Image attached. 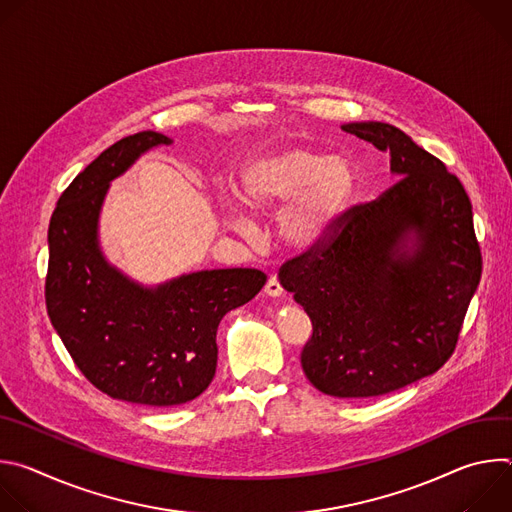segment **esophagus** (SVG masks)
I'll return each mask as SVG.
<instances>
[{
    "label": "esophagus",
    "mask_w": 512,
    "mask_h": 512,
    "mask_svg": "<svg viewBox=\"0 0 512 512\" xmlns=\"http://www.w3.org/2000/svg\"><path fill=\"white\" fill-rule=\"evenodd\" d=\"M281 291H283V287H281L279 279H277L275 275H271V277L267 279V283H265V294L277 298V296H281Z\"/></svg>",
    "instance_id": "esophagus-1"
}]
</instances>
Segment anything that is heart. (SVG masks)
I'll return each mask as SVG.
<instances>
[{"mask_svg":"<svg viewBox=\"0 0 512 512\" xmlns=\"http://www.w3.org/2000/svg\"><path fill=\"white\" fill-rule=\"evenodd\" d=\"M348 162L312 148H281L253 158L241 172V196L259 214L279 210V237L306 251L328 241L354 196ZM239 229L245 218L233 214Z\"/></svg>","mask_w":512,"mask_h":512,"instance_id":"b5f03b06","label":"heart"}]
</instances>
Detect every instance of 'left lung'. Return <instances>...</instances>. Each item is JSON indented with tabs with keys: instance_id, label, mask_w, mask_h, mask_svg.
<instances>
[{
	"instance_id": "obj_1",
	"label": "left lung",
	"mask_w": 512,
	"mask_h": 512,
	"mask_svg": "<svg viewBox=\"0 0 512 512\" xmlns=\"http://www.w3.org/2000/svg\"><path fill=\"white\" fill-rule=\"evenodd\" d=\"M342 131L387 152L399 178L377 200L350 206L328 241L287 259L279 281L312 322L302 350L308 381L332 397L367 399L448 362L480 283L482 253L472 202L442 160L389 123Z\"/></svg>"
}]
</instances>
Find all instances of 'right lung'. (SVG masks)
<instances>
[{
  "label": "right lung",
  "mask_w": 512,
  "mask_h": 512,
  "mask_svg": "<svg viewBox=\"0 0 512 512\" xmlns=\"http://www.w3.org/2000/svg\"><path fill=\"white\" fill-rule=\"evenodd\" d=\"M168 145L139 131L101 152L60 194L48 227V318L85 379L137 405L172 407L196 399L216 373V328L265 285L259 269L182 275L143 289L109 267L97 247V218L113 178L139 154Z\"/></svg>",
  "instance_id": "obj_1"
}]
</instances>
